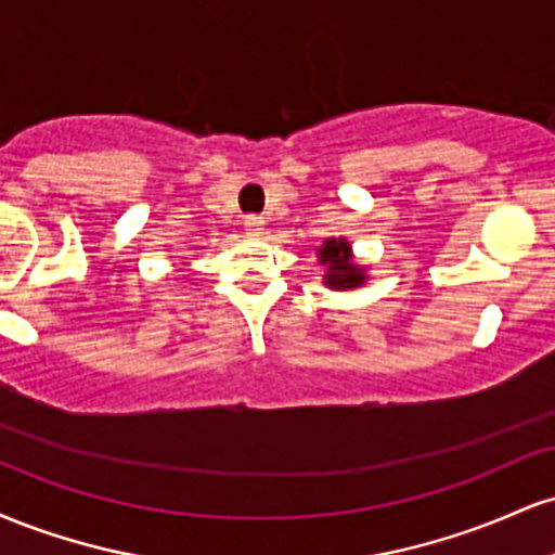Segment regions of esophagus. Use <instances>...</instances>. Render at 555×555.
Masks as SVG:
<instances>
[{
    "instance_id": "obj_1",
    "label": "esophagus",
    "mask_w": 555,
    "mask_h": 555,
    "mask_svg": "<svg viewBox=\"0 0 555 555\" xmlns=\"http://www.w3.org/2000/svg\"><path fill=\"white\" fill-rule=\"evenodd\" d=\"M245 229L250 234L263 232V219H260V216H245Z\"/></svg>"
}]
</instances>
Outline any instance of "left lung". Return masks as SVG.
<instances>
[{
  "mask_svg": "<svg viewBox=\"0 0 555 555\" xmlns=\"http://www.w3.org/2000/svg\"><path fill=\"white\" fill-rule=\"evenodd\" d=\"M318 263L326 266L323 273V286L336 292L360 289L367 282V269L354 260L352 245L347 237H328L318 247Z\"/></svg>",
  "mask_w": 555,
  "mask_h": 555,
  "instance_id": "8db88e82",
  "label": "left lung"
}]
</instances>
